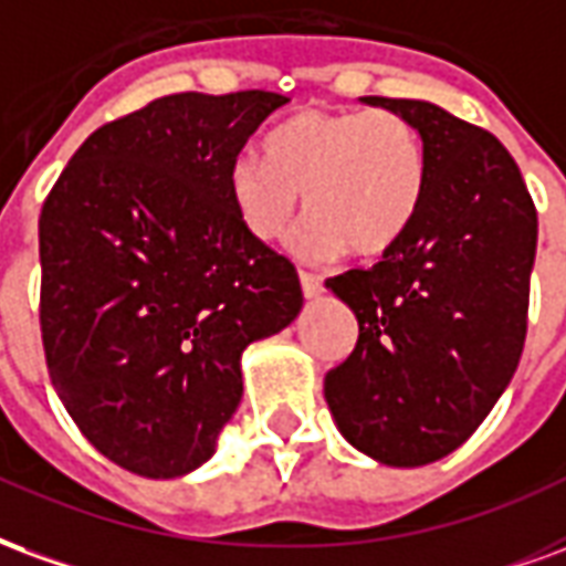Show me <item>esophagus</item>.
Returning <instances> with one entry per match:
<instances>
[{
	"label": "esophagus",
	"mask_w": 566,
	"mask_h": 566,
	"mask_svg": "<svg viewBox=\"0 0 566 566\" xmlns=\"http://www.w3.org/2000/svg\"><path fill=\"white\" fill-rule=\"evenodd\" d=\"M301 292H304V298H319L323 295V280L316 277V274H307V271H301Z\"/></svg>",
	"instance_id": "obj_1"
}]
</instances>
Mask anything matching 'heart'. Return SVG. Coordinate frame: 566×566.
I'll use <instances>...</instances> for the list:
<instances>
[{
  "mask_svg": "<svg viewBox=\"0 0 566 566\" xmlns=\"http://www.w3.org/2000/svg\"><path fill=\"white\" fill-rule=\"evenodd\" d=\"M226 187L255 241H283L307 208L313 259H374L403 241L422 208V142L389 111H301L268 135L265 156H234Z\"/></svg>",
  "mask_w": 566,
  "mask_h": 566,
  "instance_id": "1",
  "label": "heart"
}]
</instances>
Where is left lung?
<instances>
[{"label":"left lung","instance_id":"obj_1","mask_svg":"<svg viewBox=\"0 0 566 566\" xmlns=\"http://www.w3.org/2000/svg\"><path fill=\"white\" fill-rule=\"evenodd\" d=\"M361 102L413 126L424 198L382 262L325 280L358 319L353 356L325 374V403L349 447L422 468L480 428L518 368L537 210L485 129L422 98Z\"/></svg>","mask_w":566,"mask_h":566}]
</instances>
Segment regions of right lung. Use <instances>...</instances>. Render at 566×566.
Segmentation results:
<instances>
[{"instance_id":"add662e5","label":"right lung","mask_w":566,"mask_h":566,"mask_svg":"<svg viewBox=\"0 0 566 566\" xmlns=\"http://www.w3.org/2000/svg\"><path fill=\"white\" fill-rule=\"evenodd\" d=\"M289 98L177 93L96 129L41 208L53 389L119 468L177 480L213 458L247 346L295 323L289 259L247 232L226 175Z\"/></svg>"}]
</instances>
